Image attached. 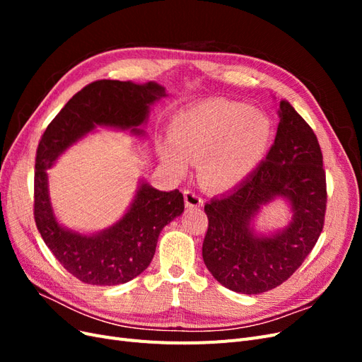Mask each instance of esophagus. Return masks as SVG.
Here are the masks:
<instances>
[{"mask_svg":"<svg viewBox=\"0 0 362 362\" xmlns=\"http://www.w3.org/2000/svg\"><path fill=\"white\" fill-rule=\"evenodd\" d=\"M184 201L185 206H202L204 199L201 198V194L196 193L194 190H184Z\"/></svg>","mask_w":362,"mask_h":362,"instance_id":"34e87169","label":"esophagus"}]
</instances>
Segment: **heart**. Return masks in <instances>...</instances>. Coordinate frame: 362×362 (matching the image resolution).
<instances>
[{
  "instance_id": "b5f03b06",
  "label": "heart",
  "mask_w": 362,
  "mask_h": 362,
  "mask_svg": "<svg viewBox=\"0 0 362 362\" xmlns=\"http://www.w3.org/2000/svg\"><path fill=\"white\" fill-rule=\"evenodd\" d=\"M170 141L158 146L161 160L177 173L201 161V178L228 190L245 181L264 158L272 140L266 113L242 103L211 98L178 113L170 122Z\"/></svg>"
}]
</instances>
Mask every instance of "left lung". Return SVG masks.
Listing matches in <instances>:
<instances>
[{"mask_svg": "<svg viewBox=\"0 0 362 362\" xmlns=\"http://www.w3.org/2000/svg\"><path fill=\"white\" fill-rule=\"evenodd\" d=\"M275 197L292 205L291 225L275 236H255L250 223ZM326 173L313 128L288 101L279 104L275 144L266 160L231 192L205 204L208 229L202 258L226 288L259 294L298 270L319 240L326 213Z\"/></svg>", "mask_w": 362, "mask_h": 362, "instance_id": "8db88e82", "label": "left lung"}]
</instances>
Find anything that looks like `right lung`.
Masks as SVG:
<instances>
[{
	"label": "right lung",
	"mask_w": 362,
	"mask_h": 362,
	"mask_svg": "<svg viewBox=\"0 0 362 362\" xmlns=\"http://www.w3.org/2000/svg\"><path fill=\"white\" fill-rule=\"evenodd\" d=\"M166 96L157 83L98 80L66 103L42 134L35 164V222L43 242L71 275L92 286H117L144 272L154 258L161 229L184 211L180 190L160 192L141 182L129 210L103 233L84 235L63 228L49 202L48 175L54 161L95 127L141 134L149 107Z\"/></svg>",
	"instance_id": "obj_1"
}]
</instances>
